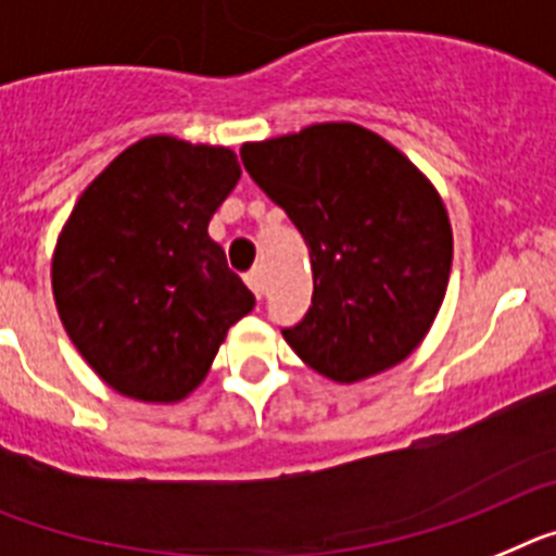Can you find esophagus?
<instances>
[{
  "mask_svg": "<svg viewBox=\"0 0 556 556\" xmlns=\"http://www.w3.org/2000/svg\"><path fill=\"white\" fill-rule=\"evenodd\" d=\"M245 285H249V291L254 293V296L263 299V293H265V277H263V271H260V268H251V271L245 274Z\"/></svg>",
  "mask_w": 556,
  "mask_h": 556,
  "instance_id": "34e87169",
  "label": "esophagus"
}]
</instances>
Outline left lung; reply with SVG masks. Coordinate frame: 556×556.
I'll return each instance as SVG.
<instances>
[{"mask_svg": "<svg viewBox=\"0 0 556 556\" xmlns=\"http://www.w3.org/2000/svg\"><path fill=\"white\" fill-rule=\"evenodd\" d=\"M240 159L311 249V311L282 330L299 358L336 383L408 358L431 330L453 263L451 220L431 181L352 123L249 142Z\"/></svg>", "mask_w": 556, "mask_h": 556, "instance_id": "left-lung-1", "label": "left lung"}]
</instances>
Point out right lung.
I'll return each instance as SVG.
<instances>
[{"mask_svg": "<svg viewBox=\"0 0 556 556\" xmlns=\"http://www.w3.org/2000/svg\"><path fill=\"white\" fill-rule=\"evenodd\" d=\"M238 178L229 148L148 137L72 210L52 293L72 344L114 392L144 403L187 397L254 307L206 231Z\"/></svg>", "mask_w": 556, "mask_h": 556, "instance_id": "right-lung-1", "label": "right lung"}]
</instances>
